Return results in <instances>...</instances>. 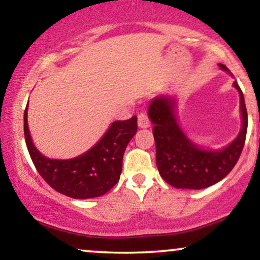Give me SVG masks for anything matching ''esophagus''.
Returning a JSON list of instances; mask_svg holds the SVG:
<instances>
[{
    "label": "esophagus",
    "instance_id": "esophagus-1",
    "mask_svg": "<svg viewBox=\"0 0 260 260\" xmlns=\"http://www.w3.org/2000/svg\"><path fill=\"white\" fill-rule=\"evenodd\" d=\"M138 126L140 128L150 127V120H149L148 115H145V113H139L138 115Z\"/></svg>",
    "mask_w": 260,
    "mask_h": 260
}]
</instances>
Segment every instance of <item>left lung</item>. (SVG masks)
I'll return each mask as SVG.
<instances>
[{"instance_id": "left-lung-1", "label": "left lung", "mask_w": 260, "mask_h": 260, "mask_svg": "<svg viewBox=\"0 0 260 260\" xmlns=\"http://www.w3.org/2000/svg\"><path fill=\"white\" fill-rule=\"evenodd\" d=\"M219 66L230 73L226 66ZM234 86L240 92L242 128L234 142L221 150H205L188 139L177 122L176 103L171 96L155 98L150 103L148 115L154 124L157 170L169 184L176 188L203 189L221 181L235 168L246 140L248 115L242 90L237 82H234Z\"/></svg>"}]
</instances>
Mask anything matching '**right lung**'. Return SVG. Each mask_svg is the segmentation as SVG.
<instances>
[{"label":"right lung","mask_w":260,"mask_h":260,"mask_svg":"<svg viewBox=\"0 0 260 260\" xmlns=\"http://www.w3.org/2000/svg\"><path fill=\"white\" fill-rule=\"evenodd\" d=\"M24 111L26 148L41 177L58 193L74 199L104 196L120 180L122 159L129 140L137 133V116L115 121L96 144L80 156L68 160L49 159L32 144Z\"/></svg>","instance_id":"1"}]
</instances>
